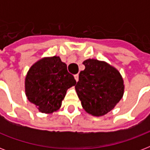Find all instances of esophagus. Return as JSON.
<instances>
[{
    "label": "esophagus",
    "instance_id": "obj_1",
    "mask_svg": "<svg viewBox=\"0 0 150 150\" xmlns=\"http://www.w3.org/2000/svg\"><path fill=\"white\" fill-rule=\"evenodd\" d=\"M74 76H75V80H76V82H78V81H79V75H78V74H76V75H75Z\"/></svg>",
    "mask_w": 150,
    "mask_h": 150
}]
</instances>
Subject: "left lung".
<instances>
[{
  "label": "left lung",
  "mask_w": 150,
  "mask_h": 150,
  "mask_svg": "<svg viewBox=\"0 0 150 150\" xmlns=\"http://www.w3.org/2000/svg\"><path fill=\"white\" fill-rule=\"evenodd\" d=\"M75 86L83 109L93 116H103L114 108L124 94L123 79L116 68L105 61L87 59L83 61Z\"/></svg>",
  "instance_id": "8db88e82"
}]
</instances>
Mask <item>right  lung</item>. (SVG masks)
<instances>
[{
  "mask_svg": "<svg viewBox=\"0 0 150 150\" xmlns=\"http://www.w3.org/2000/svg\"><path fill=\"white\" fill-rule=\"evenodd\" d=\"M76 84L59 57H43L31 66L25 79V95L42 113L52 114L61 107L66 92Z\"/></svg>",
  "mask_w": 150,
  "mask_h": 150,
  "instance_id": "1",
  "label": "right lung"
}]
</instances>
